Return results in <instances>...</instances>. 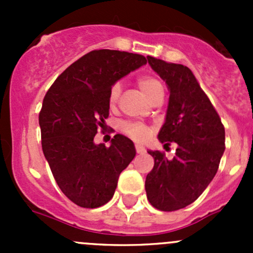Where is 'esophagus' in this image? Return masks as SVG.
<instances>
[{
    "label": "esophagus",
    "mask_w": 253,
    "mask_h": 253,
    "mask_svg": "<svg viewBox=\"0 0 253 253\" xmlns=\"http://www.w3.org/2000/svg\"><path fill=\"white\" fill-rule=\"evenodd\" d=\"M136 152L138 153V154H144V153L147 152V150H145V148L142 147V145L136 144Z\"/></svg>",
    "instance_id": "obj_1"
}]
</instances>
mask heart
I'll return each mask as SVG.
<instances>
[{
    "instance_id": "b5f03b06",
    "label": "heart",
    "mask_w": 253,
    "mask_h": 253,
    "mask_svg": "<svg viewBox=\"0 0 253 253\" xmlns=\"http://www.w3.org/2000/svg\"><path fill=\"white\" fill-rule=\"evenodd\" d=\"M137 85L141 89V91L147 96L149 100H152L153 96L157 94L163 93V85L160 81L154 76L150 75H143L137 78ZM120 96V85L119 84H114L111 86L110 91H109V105L114 108L116 105L117 100ZM121 129L124 133L131 137L132 139L137 142L144 141L148 137V129L144 125L136 124V122H122Z\"/></svg>"
}]
</instances>
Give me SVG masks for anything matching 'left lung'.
I'll list each match as a JSON object with an SVG mask.
<instances>
[{
	"label": "left lung",
	"instance_id": "obj_1",
	"mask_svg": "<svg viewBox=\"0 0 253 253\" xmlns=\"http://www.w3.org/2000/svg\"><path fill=\"white\" fill-rule=\"evenodd\" d=\"M148 63L170 90L165 124L158 138L177 144L175 157L149 150L154 168L145 178L149 203L163 211L195 202L218 171L225 150V129L192 71L183 65L148 56Z\"/></svg>",
	"mask_w": 253,
	"mask_h": 253
}]
</instances>
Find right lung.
<instances>
[{"label": "right lung", "mask_w": 253, "mask_h": 253, "mask_svg": "<svg viewBox=\"0 0 253 253\" xmlns=\"http://www.w3.org/2000/svg\"><path fill=\"white\" fill-rule=\"evenodd\" d=\"M145 63L138 53L90 51L58 76L42 100V152L58 187L79 207L108 203L136 155L133 142L122 134H115L110 147L95 144L94 137L109 117L111 86Z\"/></svg>", "instance_id": "1"}]
</instances>
